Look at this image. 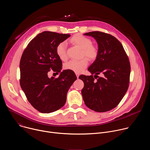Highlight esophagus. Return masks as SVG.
<instances>
[{
    "label": "esophagus",
    "mask_w": 150,
    "mask_h": 150,
    "mask_svg": "<svg viewBox=\"0 0 150 150\" xmlns=\"http://www.w3.org/2000/svg\"><path fill=\"white\" fill-rule=\"evenodd\" d=\"M75 74H76V75L77 78H78V77H79V74H78V73H75Z\"/></svg>",
    "instance_id": "esophagus-1"
}]
</instances>
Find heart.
<instances>
[{
    "label": "heart",
    "instance_id": "obj_1",
    "mask_svg": "<svg viewBox=\"0 0 150 150\" xmlns=\"http://www.w3.org/2000/svg\"><path fill=\"white\" fill-rule=\"evenodd\" d=\"M71 41L73 44L82 49V56L83 57H87L91 60H94L97 57L98 49L96 46L92 44V41L90 38L82 34H76L71 38ZM56 52L60 59L63 61L67 60L68 54L66 42L63 41L59 43L56 46ZM87 58L85 57L79 60H70L64 65V68L76 73H81L88 66V59Z\"/></svg>",
    "mask_w": 150,
    "mask_h": 150
}]
</instances>
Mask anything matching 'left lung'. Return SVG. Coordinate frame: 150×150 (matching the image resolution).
Returning <instances> with one entry per match:
<instances>
[{"label":"left lung","instance_id":"obj_1","mask_svg":"<svg viewBox=\"0 0 150 150\" xmlns=\"http://www.w3.org/2000/svg\"><path fill=\"white\" fill-rule=\"evenodd\" d=\"M84 35L96 39L98 54L88 69L92 75L79 76L84 83L81 91L83 100L95 112H108L119 104L128 89L131 73L129 58L121 42L114 36L97 31Z\"/></svg>","mask_w":150,"mask_h":150}]
</instances>
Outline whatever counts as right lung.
I'll return each mask as SVG.
<instances>
[{
  "label": "right lung",
  "mask_w": 150,
  "mask_h": 150,
  "mask_svg": "<svg viewBox=\"0 0 150 150\" xmlns=\"http://www.w3.org/2000/svg\"><path fill=\"white\" fill-rule=\"evenodd\" d=\"M70 34L44 31L28 43L21 56L20 85L28 101L42 113H49L65 105L68 90L76 79L70 70L61 71L62 62L56 54L57 45ZM52 69L60 72L57 79L48 77Z\"/></svg>",
  "instance_id": "right-lung-1"
}]
</instances>
